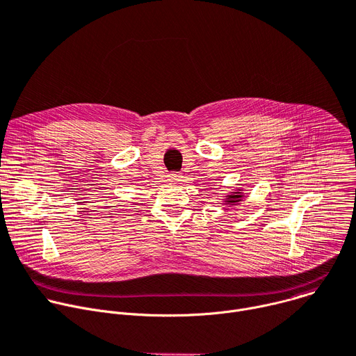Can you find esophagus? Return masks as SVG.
I'll use <instances>...</instances> for the list:
<instances>
[{
    "mask_svg": "<svg viewBox=\"0 0 356 356\" xmlns=\"http://www.w3.org/2000/svg\"><path fill=\"white\" fill-rule=\"evenodd\" d=\"M181 179H183V176L180 173H170L169 175L170 181H181Z\"/></svg>",
    "mask_w": 356,
    "mask_h": 356,
    "instance_id": "34e87169",
    "label": "esophagus"
}]
</instances>
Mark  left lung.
<instances>
[{"label": "left lung", "mask_w": 356, "mask_h": 356, "mask_svg": "<svg viewBox=\"0 0 356 356\" xmlns=\"http://www.w3.org/2000/svg\"><path fill=\"white\" fill-rule=\"evenodd\" d=\"M229 203H236V202H229Z\"/></svg>", "instance_id": "8db88e82"}]
</instances>
